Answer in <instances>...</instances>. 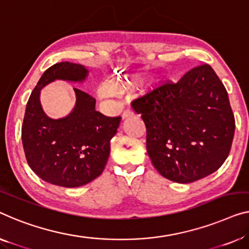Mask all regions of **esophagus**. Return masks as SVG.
<instances>
[{"label": "esophagus", "instance_id": "1", "mask_svg": "<svg viewBox=\"0 0 249 249\" xmlns=\"http://www.w3.org/2000/svg\"><path fill=\"white\" fill-rule=\"evenodd\" d=\"M133 112L132 110H125V112L123 113V115H122V118H123V120H125V118H127V117H131V116H133Z\"/></svg>", "mask_w": 249, "mask_h": 249}]
</instances>
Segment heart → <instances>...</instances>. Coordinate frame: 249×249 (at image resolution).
Here are the masks:
<instances>
[{
  "label": "heart",
  "instance_id": "obj_1",
  "mask_svg": "<svg viewBox=\"0 0 249 249\" xmlns=\"http://www.w3.org/2000/svg\"><path fill=\"white\" fill-rule=\"evenodd\" d=\"M144 78L140 75L125 76L123 78H116L112 85L103 84L97 89V96L99 98L114 97L117 92H125L142 85Z\"/></svg>",
  "mask_w": 249,
  "mask_h": 249
}]
</instances>
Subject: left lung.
Segmentation results:
<instances>
[{"instance_id":"obj_1","label":"left lung","mask_w":249,"mask_h":249,"mask_svg":"<svg viewBox=\"0 0 249 249\" xmlns=\"http://www.w3.org/2000/svg\"><path fill=\"white\" fill-rule=\"evenodd\" d=\"M133 108L145 123L152 164L166 179L195 182L217 171L228 158L235 117L227 90L209 65L154 89Z\"/></svg>"}]
</instances>
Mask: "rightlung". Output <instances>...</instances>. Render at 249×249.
<instances>
[{
	"mask_svg": "<svg viewBox=\"0 0 249 249\" xmlns=\"http://www.w3.org/2000/svg\"><path fill=\"white\" fill-rule=\"evenodd\" d=\"M89 70L69 61L48 68L30 95L22 125V144L30 168L48 183L65 188L87 184L103 173L121 117H107L95 109L96 101L73 88L76 104L61 118L44 113L40 92L55 80L84 83Z\"/></svg>",
	"mask_w": 249,
	"mask_h": 249,
	"instance_id": "right-lung-1",
	"label": "right lung"
}]
</instances>
